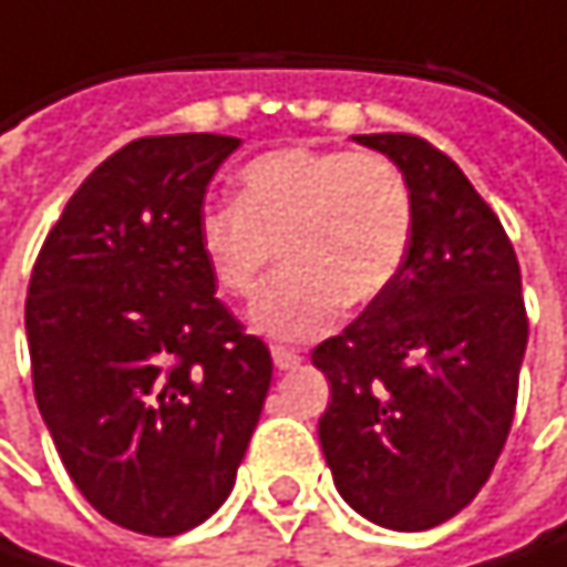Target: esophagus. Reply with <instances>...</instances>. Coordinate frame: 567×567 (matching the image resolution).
Instances as JSON below:
<instances>
[{
	"mask_svg": "<svg viewBox=\"0 0 567 567\" xmlns=\"http://www.w3.org/2000/svg\"><path fill=\"white\" fill-rule=\"evenodd\" d=\"M270 357H274V367H277V370H293V367H300V360H303L297 350H287V347H274Z\"/></svg>",
	"mask_w": 567,
	"mask_h": 567,
	"instance_id": "esophagus-1",
	"label": "esophagus"
}]
</instances>
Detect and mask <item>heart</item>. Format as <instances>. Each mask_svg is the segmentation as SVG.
<instances>
[{"mask_svg": "<svg viewBox=\"0 0 567 567\" xmlns=\"http://www.w3.org/2000/svg\"><path fill=\"white\" fill-rule=\"evenodd\" d=\"M416 230L406 174L383 154L270 151L237 174V200L197 214V250L227 297H250L274 264L284 270L250 307L270 340L327 333L343 303L377 300L403 270Z\"/></svg>", "mask_w": 567, "mask_h": 567, "instance_id": "obj_1", "label": "heart"}]
</instances>
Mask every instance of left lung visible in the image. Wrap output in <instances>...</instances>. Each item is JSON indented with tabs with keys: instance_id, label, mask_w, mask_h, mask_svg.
Masks as SVG:
<instances>
[{
	"instance_id": "1",
	"label": "left lung",
	"mask_w": 567,
	"mask_h": 567,
	"mask_svg": "<svg viewBox=\"0 0 567 567\" xmlns=\"http://www.w3.org/2000/svg\"><path fill=\"white\" fill-rule=\"evenodd\" d=\"M410 181L400 277L313 350L330 380L320 445L363 518L425 532L462 512L508 439L528 343L508 234L452 157L416 135H353Z\"/></svg>"
}]
</instances>
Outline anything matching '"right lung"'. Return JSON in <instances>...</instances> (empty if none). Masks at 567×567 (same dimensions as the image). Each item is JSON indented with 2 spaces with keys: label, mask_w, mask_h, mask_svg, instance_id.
I'll return each instance as SVG.
<instances>
[{
  "label": "right lung",
  "mask_w": 567,
  "mask_h": 567,
  "mask_svg": "<svg viewBox=\"0 0 567 567\" xmlns=\"http://www.w3.org/2000/svg\"><path fill=\"white\" fill-rule=\"evenodd\" d=\"M237 144H125L72 194L29 280L39 413L89 505L142 535L224 505L274 377L264 340L214 297L194 234Z\"/></svg>",
  "instance_id": "right-lung-1"
}]
</instances>
